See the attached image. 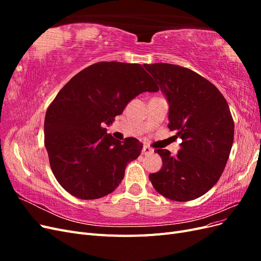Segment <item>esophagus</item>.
<instances>
[{
  "label": "esophagus",
  "instance_id": "34e87169",
  "mask_svg": "<svg viewBox=\"0 0 261 261\" xmlns=\"http://www.w3.org/2000/svg\"><path fill=\"white\" fill-rule=\"evenodd\" d=\"M141 152H143V154H145V155H150V154L153 153V149L148 147V146H144L143 151H141Z\"/></svg>",
  "mask_w": 261,
  "mask_h": 261
}]
</instances>
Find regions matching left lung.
I'll use <instances>...</instances> for the list:
<instances>
[{
    "label": "left lung",
    "mask_w": 261,
    "mask_h": 261,
    "mask_svg": "<svg viewBox=\"0 0 261 261\" xmlns=\"http://www.w3.org/2000/svg\"><path fill=\"white\" fill-rule=\"evenodd\" d=\"M144 67L151 74L169 103V128L177 130L180 150L162 158L159 172L149 174L158 193L188 201L206 194L224 171L234 139L230 108L217 87L193 70L154 63Z\"/></svg>",
    "instance_id": "8db88e82"
}]
</instances>
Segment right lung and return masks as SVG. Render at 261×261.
Listing matches in <instances>:
<instances>
[{"mask_svg":"<svg viewBox=\"0 0 261 261\" xmlns=\"http://www.w3.org/2000/svg\"><path fill=\"white\" fill-rule=\"evenodd\" d=\"M159 90L140 64L100 62L70 80L44 118V145L60 185L80 199H98L115 191L125 169L139 156L136 138L117 140L111 125L129 101Z\"/></svg>","mask_w":261,"mask_h":261,"instance_id":"1","label":"right lung"}]
</instances>
